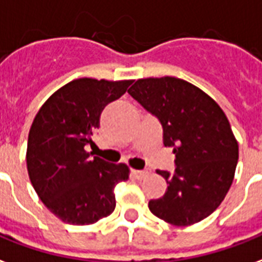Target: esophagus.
I'll list each match as a JSON object with an SVG mask.
<instances>
[{"label":"esophagus","instance_id":"esophagus-1","mask_svg":"<svg viewBox=\"0 0 262 262\" xmlns=\"http://www.w3.org/2000/svg\"><path fill=\"white\" fill-rule=\"evenodd\" d=\"M133 173H135L136 179L141 180V179H144V177H147V176L149 174V170H148V169H143V170H135Z\"/></svg>","mask_w":262,"mask_h":262}]
</instances>
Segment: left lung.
<instances>
[{
    "label": "left lung",
    "mask_w": 262,
    "mask_h": 262,
    "mask_svg": "<svg viewBox=\"0 0 262 262\" xmlns=\"http://www.w3.org/2000/svg\"><path fill=\"white\" fill-rule=\"evenodd\" d=\"M127 93L159 119L163 144L176 155L173 174L157 171L167 189L149 201V210L177 227L202 221L224 201L235 176L239 148L228 118L210 96L180 78L139 79Z\"/></svg>",
    "instance_id": "left-lung-1"
}]
</instances>
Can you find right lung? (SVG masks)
I'll return each mask as SVG.
<instances>
[{"label":"right lung","mask_w":262,"mask_h":262,"mask_svg":"<svg viewBox=\"0 0 262 262\" xmlns=\"http://www.w3.org/2000/svg\"><path fill=\"white\" fill-rule=\"evenodd\" d=\"M133 81L74 79L43 103L30 127L27 170L39 199L61 221L88 225L115 209L114 188L129 179L125 163L92 157L93 133L108 103Z\"/></svg>","instance_id":"obj_1"}]
</instances>
